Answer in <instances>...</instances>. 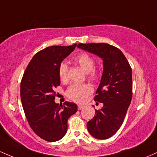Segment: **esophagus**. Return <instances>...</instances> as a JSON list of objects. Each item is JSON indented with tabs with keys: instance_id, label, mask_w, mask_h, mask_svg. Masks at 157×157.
<instances>
[{
	"instance_id": "obj_1",
	"label": "esophagus",
	"mask_w": 157,
	"mask_h": 157,
	"mask_svg": "<svg viewBox=\"0 0 157 157\" xmlns=\"http://www.w3.org/2000/svg\"><path fill=\"white\" fill-rule=\"evenodd\" d=\"M84 107V105H78V110H82V109H83Z\"/></svg>"
}]
</instances>
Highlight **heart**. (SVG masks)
Wrapping results in <instances>:
<instances>
[{"instance_id": "1", "label": "heart", "mask_w": 157, "mask_h": 157, "mask_svg": "<svg viewBox=\"0 0 157 157\" xmlns=\"http://www.w3.org/2000/svg\"><path fill=\"white\" fill-rule=\"evenodd\" d=\"M74 60L87 73V78L89 80L92 82L98 80L100 75V71L95 67V59L92 56L83 52L77 56ZM67 65L64 62L61 63L58 68V75L61 82H66L67 80ZM91 92L92 87L88 84H75L67 88L66 94L68 98L74 101L83 102Z\"/></svg>"}]
</instances>
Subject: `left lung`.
<instances>
[{
    "instance_id": "left-lung-1",
    "label": "left lung",
    "mask_w": 157,
    "mask_h": 157,
    "mask_svg": "<svg viewBox=\"0 0 157 157\" xmlns=\"http://www.w3.org/2000/svg\"><path fill=\"white\" fill-rule=\"evenodd\" d=\"M78 47L103 59V75L94 100L104 105L100 110H95L96 116L88 121L87 127L93 137L106 140L120 128L131 104V67L122 52L108 44H78Z\"/></svg>"
}]
</instances>
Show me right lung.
<instances>
[{
  "mask_svg": "<svg viewBox=\"0 0 157 157\" xmlns=\"http://www.w3.org/2000/svg\"><path fill=\"white\" fill-rule=\"evenodd\" d=\"M76 47L51 46L33 56L21 82V98L33 131L42 140L56 142L67 131V121L77 111L73 102L56 104L55 88L61 84L58 68Z\"/></svg>",
  "mask_w": 157,
  "mask_h": 157,
  "instance_id": "1",
  "label": "right lung"
}]
</instances>
